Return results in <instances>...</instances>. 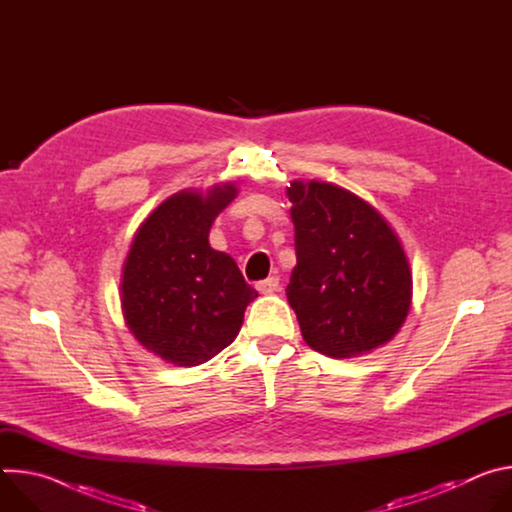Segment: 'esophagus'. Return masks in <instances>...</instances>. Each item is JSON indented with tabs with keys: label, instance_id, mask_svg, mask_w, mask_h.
I'll return each mask as SVG.
<instances>
[{
	"label": "esophagus",
	"instance_id": "34e87169",
	"mask_svg": "<svg viewBox=\"0 0 512 512\" xmlns=\"http://www.w3.org/2000/svg\"><path fill=\"white\" fill-rule=\"evenodd\" d=\"M255 287H257L259 294L269 296V294H273V291H277V289H279V277H267V279L259 281Z\"/></svg>",
	"mask_w": 512,
	"mask_h": 512
}]
</instances>
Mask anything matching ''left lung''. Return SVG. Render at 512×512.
I'll return each mask as SVG.
<instances>
[{
	"instance_id": "left-lung-1",
	"label": "left lung",
	"mask_w": 512,
	"mask_h": 512,
	"mask_svg": "<svg viewBox=\"0 0 512 512\" xmlns=\"http://www.w3.org/2000/svg\"><path fill=\"white\" fill-rule=\"evenodd\" d=\"M285 194L298 259L285 294L306 344L356 358L393 340L411 308L413 275L391 223L330 182L294 180Z\"/></svg>"
}]
</instances>
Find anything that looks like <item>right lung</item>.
Returning a JSON list of instances; mask_svg holds the SVG:
<instances>
[{
    "label": "right lung",
    "mask_w": 512,
    "mask_h": 512,
    "mask_svg": "<svg viewBox=\"0 0 512 512\" xmlns=\"http://www.w3.org/2000/svg\"><path fill=\"white\" fill-rule=\"evenodd\" d=\"M239 194L221 182L166 198L139 225L121 269V312L133 338L174 367H198L227 348L257 291L235 259L214 251V218Z\"/></svg>",
    "instance_id": "obj_1"
}]
</instances>
